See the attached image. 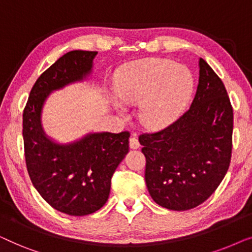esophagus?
Returning a JSON list of instances; mask_svg holds the SVG:
<instances>
[{"label":"esophagus","instance_id":"34e87169","mask_svg":"<svg viewBox=\"0 0 252 252\" xmlns=\"http://www.w3.org/2000/svg\"><path fill=\"white\" fill-rule=\"evenodd\" d=\"M129 147L132 148V149H137V148L140 147V142H139V140L136 139L135 135H133L129 139Z\"/></svg>","mask_w":252,"mask_h":252}]
</instances>
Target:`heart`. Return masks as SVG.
Returning <instances> with one entry per match:
<instances>
[{
  "label": "heart",
  "mask_w": 252,
  "mask_h": 252,
  "mask_svg": "<svg viewBox=\"0 0 252 252\" xmlns=\"http://www.w3.org/2000/svg\"><path fill=\"white\" fill-rule=\"evenodd\" d=\"M194 80L188 68L160 58H148L126 66L116 80V93L127 105H139L140 120L160 129L181 115L190 99Z\"/></svg>",
  "instance_id": "b5f03b06"
}]
</instances>
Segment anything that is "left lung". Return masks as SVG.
Returning <instances> with one entry per match:
<instances>
[{
    "label": "left lung",
    "instance_id": "1",
    "mask_svg": "<svg viewBox=\"0 0 252 252\" xmlns=\"http://www.w3.org/2000/svg\"><path fill=\"white\" fill-rule=\"evenodd\" d=\"M233 108L221 79L199 58L195 97L180 118L139 136L146 156L144 179L158 205L194 209L211 196L230 164Z\"/></svg>",
    "mask_w": 252,
    "mask_h": 252
}]
</instances>
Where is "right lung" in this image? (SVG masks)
Masks as SVG:
<instances>
[{"instance_id": "add662e5", "label": "right lung", "mask_w": 252, "mask_h": 252, "mask_svg": "<svg viewBox=\"0 0 252 252\" xmlns=\"http://www.w3.org/2000/svg\"><path fill=\"white\" fill-rule=\"evenodd\" d=\"M97 51L73 50L37 78L23 112V137L31 181L48 204L70 216H87L108 201L111 178L128 153L129 132L92 133L70 144L48 139L41 110L53 91L82 80Z\"/></svg>"}]
</instances>
